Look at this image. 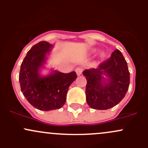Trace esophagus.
Here are the masks:
<instances>
[{
    "label": "esophagus",
    "instance_id": "esophagus-1",
    "mask_svg": "<svg viewBox=\"0 0 148 148\" xmlns=\"http://www.w3.org/2000/svg\"><path fill=\"white\" fill-rule=\"evenodd\" d=\"M76 73H77V76H80L82 74V67L79 66V67H77L75 70Z\"/></svg>",
    "mask_w": 148,
    "mask_h": 148
}]
</instances>
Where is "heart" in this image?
Segmentation results:
<instances>
[{
	"mask_svg": "<svg viewBox=\"0 0 148 148\" xmlns=\"http://www.w3.org/2000/svg\"><path fill=\"white\" fill-rule=\"evenodd\" d=\"M96 51V50H94V51Z\"/></svg>",
	"mask_w": 148,
	"mask_h": 148,
	"instance_id": "1",
	"label": "heart"
}]
</instances>
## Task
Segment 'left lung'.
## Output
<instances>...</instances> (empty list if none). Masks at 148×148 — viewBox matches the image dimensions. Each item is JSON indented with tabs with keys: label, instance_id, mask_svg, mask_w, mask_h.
Returning a JSON list of instances; mask_svg holds the SVG:
<instances>
[{
	"label": "left lung",
	"instance_id": "1",
	"mask_svg": "<svg viewBox=\"0 0 148 148\" xmlns=\"http://www.w3.org/2000/svg\"><path fill=\"white\" fill-rule=\"evenodd\" d=\"M86 77V100L95 110H104L119 104L130 85L127 64L118 49L97 69L83 71Z\"/></svg>",
	"mask_w": 148,
	"mask_h": 148
}]
</instances>
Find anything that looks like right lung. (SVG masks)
I'll return each instance as SVG.
<instances>
[{
	"label": "right lung",
	"mask_w": 148,
	"mask_h": 148,
	"mask_svg": "<svg viewBox=\"0 0 148 148\" xmlns=\"http://www.w3.org/2000/svg\"><path fill=\"white\" fill-rule=\"evenodd\" d=\"M52 47L47 41L32 46L21 65L19 73L23 95L31 105L42 111L63 107L69 87L77 77L75 71L64 74L51 69L47 75L41 74Z\"/></svg>",
	"instance_id": "obj_1"
}]
</instances>
